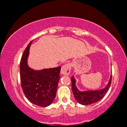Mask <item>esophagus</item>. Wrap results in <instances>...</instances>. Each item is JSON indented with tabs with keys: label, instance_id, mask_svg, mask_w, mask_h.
<instances>
[{
	"label": "esophagus",
	"instance_id": "obj_1",
	"mask_svg": "<svg viewBox=\"0 0 127 127\" xmlns=\"http://www.w3.org/2000/svg\"><path fill=\"white\" fill-rule=\"evenodd\" d=\"M71 69V64L68 63L62 66L61 72V74L65 75H68L70 74Z\"/></svg>",
	"mask_w": 127,
	"mask_h": 127
}]
</instances>
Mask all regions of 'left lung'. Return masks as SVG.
<instances>
[{"instance_id": "obj_1", "label": "left lung", "mask_w": 127, "mask_h": 127, "mask_svg": "<svg viewBox=\"0 0 127 127\" xmlns=\"http://www.w3.org/2000/svg\"><path fill=\"white\" fill-rule=\"evenodd\" d=\"M112 75L110 77V80L108 84L103 89L97 90H89L81 92L76 87V80L74 76L71 77V81H72V90L74 97L77 101V102L83 105H88L95 103L99 102L103 99L104 96L106 94L109 89L111 84Z\"/></svg>"}]
</instances>
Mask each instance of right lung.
Masks as SVG:
<instances>
[{"instance_id":"obj_1","label":"right lung","mask_w":127,"mask_h":127,"mask_svg":"<svg viewBox=\"0 0 127 127\" xmlns=\"http://www.w3.org/2000/svg\"><path fill=\"white\" fill-rule=\"evenodd\" d=\"M32 41L28 44L21 59V87L30 102L38 106L46 107L51 105L56 96L61 67L38 71L30 68L27 59Z\"/></svg>"}]
</instances>
